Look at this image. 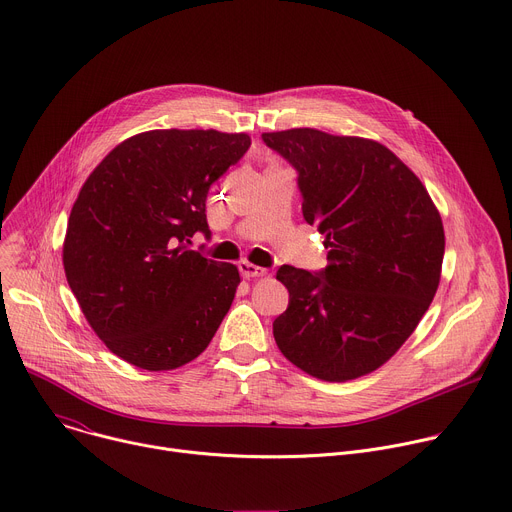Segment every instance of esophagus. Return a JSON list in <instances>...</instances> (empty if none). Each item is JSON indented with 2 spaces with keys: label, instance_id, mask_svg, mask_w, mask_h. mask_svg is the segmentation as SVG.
Instances as JSON below:
<instances>
[{
  "label": "esophagus",
  "instance_id": "34e87169",
  "mask_svg": "<svg viewBox=\"0 0 512 512\" xmlns=\"http://www.w3.org/2000/svg\"><path fill=\"white\" fill-rule=\"evenodd\" d=\"M239 271H241V275H243L245 279L267 275V269H265V267H259V265H253V263H247V261H243V263L239 265Z\"/></svg>",
  "mask_w": 512,
  "mask_h": 512
}]
</instances>
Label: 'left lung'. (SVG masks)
<instances>
[{
    "instance_id": "left-lung-1",
    "label": "left lung",
    "mask_w": 512,
    "mask_h": 512,
    "mask_svg": "<svg viewBox=\"0 0 512 512\" xmlns=\"http://www.w3.org/2000/svg\"><path fill=\"white\" fill-rule=\"evenodd\" d=\"M298 172L308 225L326 237L316 273L281 265L289 291L273 336L322 381L379 369L417 328L440 283L446 237L419 178L385 145L300 127L263 133Z\"/></svg>"
}]
</instances>
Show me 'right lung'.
Returning a JSON list of instances; mask_svg holds the SVG:
<instances>
[{"label":"right lung","instance_id":"1","mask_svg":"<svg viewBox=\"0 0 512 512\" xmlns=\"http://www.w3.org/2000/svg\"><path fill=\"white\" fill-rule=\"evenodd\" d=\"M247 133L156 129L119 143L70 210L62 249L72 294L107 348L145 371L194 360L241 281L192 251L210 235V186L249 150Z\"/></svg>","mask_w":512,"mask_h":512}]
</instances>
